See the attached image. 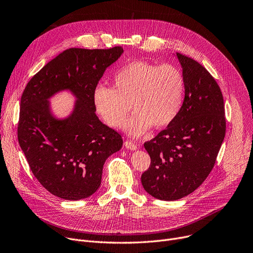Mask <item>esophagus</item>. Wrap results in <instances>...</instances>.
I'll use <instances>...</instances> for the list:
<instances>
[{"label":"esophagus","instance_id":"obj_1","mask_svg":"<svg viewBox=\"0 0 253 253\" xmlns=\"http://www.w3.org/2000/svg\"><path fill=\"white\" fill-rule=\"evenodd\" d=\"M124 145H125L126 149H128V150H130V151H136V150H137V145H136L135 143H133V142L129 141V140L125 141V142H124Z\"/></svg>","mask_w":253,"mask_h":253}]
</instances>
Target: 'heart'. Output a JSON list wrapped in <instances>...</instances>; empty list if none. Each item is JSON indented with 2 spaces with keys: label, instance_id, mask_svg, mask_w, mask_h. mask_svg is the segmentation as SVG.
<instances>
[{
  "label": "heart",
  "instance_id": "obj_1",
  "mask_svg": "<svg viewBox=\"0 0 253 253\" xmlns=\"http://www.w3.org/2000/svg\"><path fill=\"white\" fill-rule=\"evenodd\" d=\"M116 89L99 84L93 91V104L105 124L121 127L132 102L133 116L124 128L133 137L152 126H168L177 116L183 100L184 77L173 64L159 65L136 60L125 64L114 78Z\"/></svg>",
  "mask_w": 253,
  "mask_h": 253
}]
</instances>
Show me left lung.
Here are the masks:
<instances>
[{
    "mask_svg": "<svg viewBox=\"0 0 253 253\" xmlns=\"http://www.w3.org/2000/svg\"><path fill=\"white\" fill-rule=\"evenodd\" d=\"M184 77V99L166 129L144 143L151 166L141 175L154 198L175 201L198 189L214 166L225 135L221 91L208 71L176 53Z\"/></svg>",
    "mask_w": 253,
    "mask_h": 253,
    "instance_id": "8db88e82",
    "label": "left lung"
}]
</instances>
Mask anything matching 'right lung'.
Instances as JSON below:
<instances>
[{"label": "right lung", "mask_w": 253, "mask_h": 253, "mask_svg": "<svg viewBox=\"0 0 253 253\" xmlns=\"http://www.w3.org/2000/svg\"><path fill=\"white\" fill-rule=\"evenodd\" d=\"M123 52L121 46L68 49L36 74L23 91L18 141L34 175L52 195L76 201L94 194L106 159L122 148L121 135L96 116L93 91ZM64 90L75 103L68 116L58 117L49 99Z\"/></svg>", "instance_id": "right-lung-1"}]
</instances>
